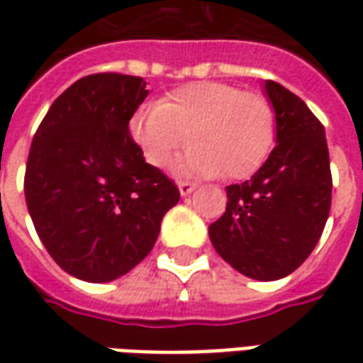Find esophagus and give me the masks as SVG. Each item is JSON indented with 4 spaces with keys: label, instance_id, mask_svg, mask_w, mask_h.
Returning a JSON list of instances; mask_svg holds the SVG:
<instances>
[{
    "label": "esophagus",
    "instance_id": "esophagus-1",
    "mask_svg": "<svg viewBox=\"0 0 363 363\" xmlns=\"http://www.w3.org/2000/svg\"><path fill=\"white\" fill-rule=\"evenodd\" d=\"M196 189V184L194 182H179V192H181V196H189L192 194Z\"/></svg>",
    "mask_w": 363,
    "mask_h": 363
}]
</instances>
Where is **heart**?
<instances>
[{
	"instance_id": "heart-1",
	"label": "heart",
	"mask_w": 363,
	"mask_h": 363,
	"mask_svg": "<svg viewBox=\"0 0 363 363\" xmlns=\"http://www.w3.org/2000/svg\"><path fill=\"white\" fill-rule=\"evenodd\" d=\"M143 159L165 169L190 138V150L174 171L184 177L247 179L257 173L274 145L272 104L267 96L218 82H194L145 104L128 124Z\"/></svg>"
}]
</instances>
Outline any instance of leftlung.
<instances>
[{
    "label": "left lung",
    "instance_id": "1",
    "mask_svg": "<svg viewBox=\"0 0 363 363\" xmlns=\"http://www.w3.org/2000/svg\"><path fill=\"white\" fill-rule=\"evenodd\" d=\"M274 108L276 147L251 181L228 186V208L210 225L221 259L247 278L280 280L303 264L330 210L325 128L309 106L276 82H264Z\"/></svg>",
    "mask_w": 363,
    "mask_h": 363
}]
</instances>
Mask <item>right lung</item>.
Instances as JSON below:
<instances>
[{
	"label": "right lung",
	"mask_w": 363,
	"mask_h": 363,
	"mask_svg": "<svg viewBox=\"0 0 363 363\" xmlns=\"http://www.w3.org/2000/svg\"><path fill=\"white\" fill-rule=\"evenodd\" d=\"M145 85L134 75L82 77L52 103L33 138L30 220L56 264L83 281H112L140 264L181 200L130 138Z\"/></svg>",
	"instance_id": "add662e5"
}]
</instances>
